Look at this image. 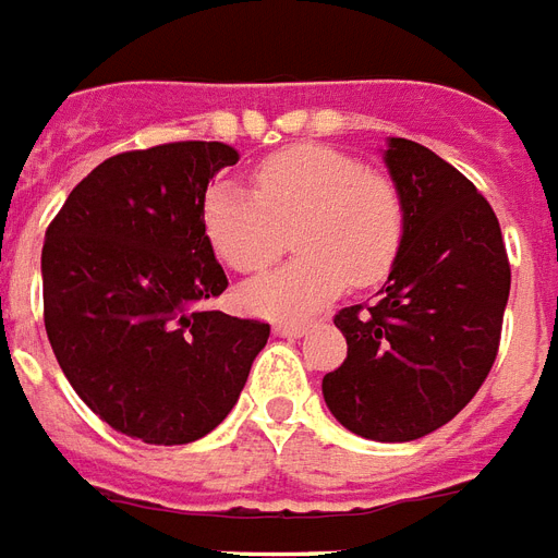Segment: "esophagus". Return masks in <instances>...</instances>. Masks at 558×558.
I'll list each match as a JSON object with an SVG mask.
<instances>
[{
  "mask_svg": "<svg viewBox=\"0 0 558 558\" xmlns=\"http://www.w3.org/2000/svg\"><path fill=\"white\" fill-rule=\"evenodd\" d=\"M305 329H308V326L294 324V320H284V324L274 326V332L282 335V338H300V335H305Z\"/></svg>",
  "mask_w": 558,
  "mask_h": 558,
  "instance_id": "obj_1",
  "label": "esophagus"
}]
</instances>
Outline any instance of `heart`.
<instances>
[{
  "instance_id": "b5f03b06",
  "label": "heart",
  "mask_w": 558,
  "mask_h": 558,
  "mask_svg": "<svg viewBox=\"0 0 558 558\" xmlns=\"http://www.w3.org/2000/svg\"><path fill=\"white\" fill-rule=\"evenodd\" d=\"M199 217L217 258L238 274L270 267L294 232L303 255L241 291L246 308L264 317H305L347 284L383 282L405 241V199L391 175L324 144L267 155L255 167V194L211 184Z\"/></svg>"
}]
</instances>
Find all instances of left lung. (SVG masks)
<instances>
[{"label": "left lung", "mask_w": 558, "mask_h": 558, "mask_svg": "<svg viewBox=\"0 0 558 558\" xmlns=\"http://www.w3.org/2000/svg\"><path fill=\"white\" fill-rule=\"evenodd\" d=\"M385 165L405 199V241L376 303L335 314L347 359L324 376L329 412L371 441H414L453 421L500 350L509 255L471 179L391 137Z\"/></svg>", "instance_id": "1"}]
</instances>
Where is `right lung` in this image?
<instances>
[{
  "label": "right lung",
  "mask_w": 558,
  "mask_h": 558,
  "mask_svg": "<svg viewBox=\"0 0 558 558\" xmlns=\"http://www.w3.org/2000/svg\"><path fill=\"white\" fill-rule=\"evenodd\" d=\"M217 141L111 155L66 196L44 244V324L73 391L111 429L191 444L232 412L270 324L211 312L223 267L203 232Z\"/></svg>",
  "instance_id": "1"
}]
</instances>
